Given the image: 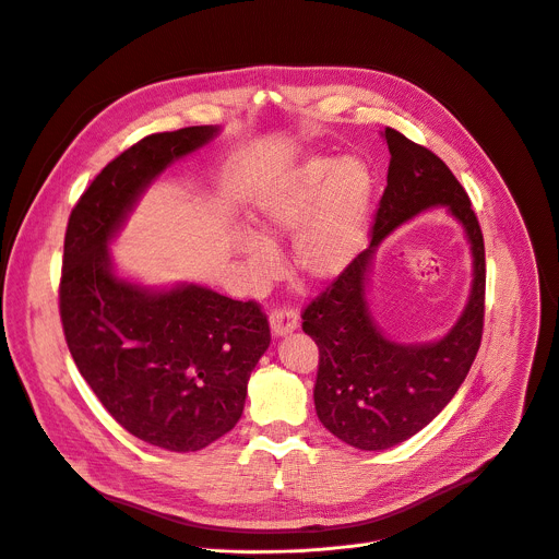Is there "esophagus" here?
I'll return each mask as SVG.
<instances>
[{"mask_svg":"<svg viewBox=\"0 0 559 559\" xmlns=\"http://www.w3.org/2000/svg\"><path fill=\"white\" fill-rule=\"evenodd\" d=\"M297 311L293 307H277L271 311V329L275 335H286L297 329Z\"/></svg>","mask_w":559,"mask_h":559,"instance_id":"esophagus-1","label":"esophagus"}]
</instances>
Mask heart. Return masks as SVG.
Instances as JSON below:
<instances>
[{
    "label": "heart",
    "instance_id": "obj_1",
    "mask_svg": "<svg viewBox=\"0 0 559 559\" xmlns=\"http://www.w3.org/2000/svg\"><path fill=\"white\" fill-rule=\"evenodd\" d=\"M371 199L373 177L365 160L311 158L260 197L254 205L260 237H241V250L257 271L269 273L275 254L266 241L297 233L293 260L299 273L316 282L333 280L367 235Z\"/></svg>",
    "mask_w": 559,
    "mask_h": 559
}]
</instances>
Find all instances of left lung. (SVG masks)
Instances as JSON below:
<instances>
[{
  "label": "left lung",
  "mask_w": 559,
  "mask_h": 559,
  "mask_svg": "<svg viewBox=\"0 0 559 559\" xmlns=\"http://www.w3.org/2000/svg\"><path fill=\"white\" fill-rule=\"evenodd\" d=\"M390 171L371 241L302 311V331L320 349L316 412L333 437L358 450L394 448L432 420L456 394L477 358L486 316V248L469 197L450 167L401 132L384 127ZM445 204L464 224L476 282L453 331L432 346H396L368 316L364 284L374 246L420 209Z\"/></svg>",
  "instance_id": "obj_1"
}]
</instances>
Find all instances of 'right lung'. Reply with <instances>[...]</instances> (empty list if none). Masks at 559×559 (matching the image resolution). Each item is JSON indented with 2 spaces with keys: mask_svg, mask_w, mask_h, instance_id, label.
Masks as SVG:
<instances>
[{
  "mask_svg": "<svg viewBox=\"0 0 559 559\" xmlns=\"http://www.w3.org/2000/svg\"><path fill=\"white\" fill-rule=\"evenodd\" d=\"M217 127L150 134L109 160L71 210L60 320L82 378L136 439L197 452L237 425L250 371L271 345L262 307L203 286L152 293L118 280L107 243L139 194Z\"/></svg>",
  "mask_w": 559,
  "mask_h": 559,
  "instance_id": "obj_1",
  "label": "right lung"
}]
</instances>
